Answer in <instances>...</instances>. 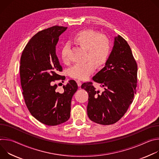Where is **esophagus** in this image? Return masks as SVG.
<instances>
[{
    "label": "esophagus",
    "instance_id": "34e87169",
    "mask_svg": "<svg viewBox=\"0 0 159 159\" xmlns=\"http://www.w3.org/2000/svg\"><path fill=\"white\" fill-rule=\"evenodd\" d=\"M76 82H77V83L78 86H79V87H80V86H81V84H82L81 81H80L79 80H76Z\"/></svg>",
    "mask_w": 159,
    "mask_h": 159
}]
</instances>
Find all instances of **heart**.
Masks as SVG:
<instances>
[{"label":"heart","instance_id":"1","mask_svg":"<svg viewBox=\"0 0 159 159\" xmlns=\"http://www.w3.org/2000/svg\"><path fill=\"white\" fill-rule=\"evenodd\" d=\"M72 41L80 47L87 50L86 58L89 60L84 63H77L69 70L70 77L79 80L88 78L98 66L104 65L107 61L111 50L109 39L105 35L93 30H85L77 33L73 38ZM69 46L65 45L61 50V58L63 62L66 63Z\"/></svg>","mask_w":159,"mask_h":159}]
</instances>
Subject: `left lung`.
I'll return each instance as SVG.
<instances>
[{"label": "left lung", "instance_id": "left-lung-1", "mask_svg": "<svg viewBox=\"0 0 159 159\" xmlns=\"http://www.w3.org/2000/svg\"><path fill=\"white\" fill-rule=\"evenodd\" d=\"M137 63L127 41L118 35L105 66L93 80L100 84L96 89L92 82L83 83L81 88L89 94L87 115L100 125L118 121L133 101L137 86Z\"/></svg>", "mask_w": 159, "mask_h": 159}]
</instances>
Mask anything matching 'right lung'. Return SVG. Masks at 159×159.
Returning a JSON list of instances; mask_svg holds the SVG:
<instances>
[{
    "mask_svg": "<svg viewBox=\"0 0 159 159\" xmlns=\"http://www.w3.org/2000/svg\"><path fill=\"white\" fill-rule=\"evenodd\" d=\"M66 27L54 26L34 35L22 51L20 79L25 104L39 122L55 126L70 118L71 101L78 85L70 80L63 85L64 92H57L55 80H63L59 74L62 66L56 54L60 35Z\"/></svg>",
    "mask_w": 159,
    "mask_h": 159,
    "instance_id": "add662e5",
    "label": "right lung"
}]
</instances>
